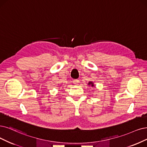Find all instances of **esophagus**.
Returning a JSON list of instances; mask_svg holds the SVG:
<instances>
[{
	"mask_svg": "<svg viewBox=\"0 0 147 147\" xmlns=\"http://www.w3.org/2000/svg\"><path fill=\"white\" fill-rule=\"evenodd\" d=\"M79 82H80V81H79V80H78V79H76V80H73L74 84H76V85L78 84L79 83Z\"/></svg>",
	"mask_w": 147,
	"mask_h": 147,
	"instance_id": "34e87169",
	"label": "esophagus"
}]
</instances>
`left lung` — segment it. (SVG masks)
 <instances>
[{
    "label": "left lung",
    "instance_id": "1",
    "mask_svg": "<svg viewBox=\"0 0 147 147\" xmlns=\"http://www.w3.org/2000/svg\"><path fill=\"white\" fill-rule=\"evenodd\" d=\"M88 85H90V86H94L93 82H91V81H90V82H89L88 84Z\"/></svg>",
    "mask_w": 147,
    "mask_h": 147
}]
</instances>
